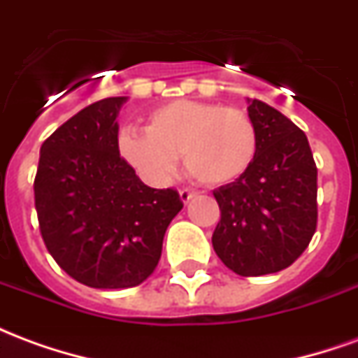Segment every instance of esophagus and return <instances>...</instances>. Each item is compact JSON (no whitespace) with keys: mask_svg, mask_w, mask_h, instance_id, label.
Returning <instances> with one entry per match:
<instances>
[{"mask_svg":"<svg viewBox=\"0 0 358 358\" xmlns=\"http://www.w3.org/2000/svg\"><path fill=\"white\" fill-rule=\"evenodd\" d=\"M178 194H180V199H182V203H189L195 197L194 192H189V189H180Z\"/></svg>","mask_w":358,"mask_h":358,"instance_id":"obj_1","label":"esophagus"}]
</instances>
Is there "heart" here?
I'll return each mask as SVG.
<instances>
[{"mask_svg":"<svg viewBox=\"0 0 358 358\" xmlns=\"http://www.w3.org/2000/svg\"><path fill=\"white\" fill-rule=\"evenodd\" d=\"M118 153L143 178L161 184L176 166L205 186H224L245 174L257 155V128L248 113L217 103L176 99L148 115L145 130L126 128Z\"/></svg>","mask_w":358,"mask_h":358,"instance_id":"b5f03b06","label":"heart"}]
</instances>
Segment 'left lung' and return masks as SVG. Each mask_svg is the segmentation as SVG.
I'll list each match as a JSON object with an SVG mask.
<instances>
[{
  "instance_id": "1",
  "label": "left lung",
  "mask_w": 358,
  "mask_h": 358,
  "mask_svg": "<svg viewBox=\"0 0 358 358\" xmlns=\"http://www.w3.org/2000/svg\"><path fill=\"white\" fill-rule=\"evenodd\" d=\"M257 155L245 174L215 189L218 259L240 276L287 268L316 230V164L307 136L280 110L248 99Z\"/></svg>"
}]
</instances>
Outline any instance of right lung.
<instances>
[{
	"label": "right lung",
	"mask_w": 358,
	"mask_h": 358,
	"mask_svg": "<svg viewBox=\"0 0 358 358\" xmlns=\"http://www.w3.org/2000/svg\"><path fill=\"white\" fill-rule=\"evenodd\" d=\"M128 97L88 105L42 143L34 201L43 243L66 274L97 289L140 285L184 203L145 186L118 153V110Z\"/></svg>",
	"instance_id": "1"
}]
</instances>
